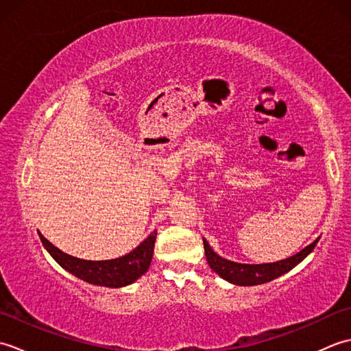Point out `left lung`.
Here are the masks:
<instances>
[{"label":"left lung","mask_w":351,"mask_h":351,"mask_svg":"<svg viewBox=\"0 0 351 351\" xmlns=\"http://www.w3.org/2000/svg\"><path fill=\"white\" fill-rule=\"evenodd\" d=\"M319 240V237L314 243L306 245L303 250L295 253L294 256H289L287 259L278 261V263L270 264H241L235 263V261H229L226 258H221L219 253H215L213 247L204 238V247H205V256L208 261V265L211 270L217 273L221 279H225L234 285L240 287H253L261 285V283H267L270 280L278 279L279 276L293 270L295 265H299L302 261L306 258L309 253L314 250Z\"/></svg>","instance_id":"8db88e82"}]
</instances>
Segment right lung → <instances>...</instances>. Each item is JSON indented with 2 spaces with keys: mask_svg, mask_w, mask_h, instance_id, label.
<instances>
[{
  "mask_svg": "<svg viewBox=\"0 0 351 351\" xmlns=\"http://www.w3.org/2000/svg\"><path fill=\"white\" fill-rule=\"evenodd\" d=\"M40 241L45 249L49 252V255L60 264L66 271L77 276L78 279L92 283V285L107 287V288H122L136 282L141 278L149 265L152 263L154 244L156 238V230L149 234L145 241H141L136 249L131 250L126 255L108 259V261H86L75 256H71L68 253L57 249L54 244H51L40 232Z\"/></svg>",
  "mask_w": 351,
  "mask_h": 351,
  "instance_id": "1",
  "label": "right lung"
}]
</instances>
